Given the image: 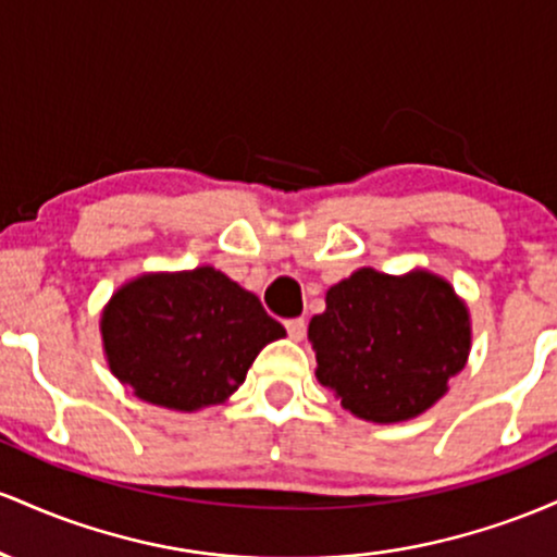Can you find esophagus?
<instances>
[{
    "label": "esophagus",
    "mask_w": 557,
    "mask_h": 557,
    "mask_svg": "<svg viewBox=\"0 0 557 557\" xmlns=\"http://www.w3.org/2000/svg\"><path fill=\"white\" fill-rule=\"evenodd\" d=\"M284 326H286V331H289V336L295 342L305 339V331H308V323H305V318H286Z\"/></svg>",
    "instance_id": "obj_1"
}]
</instances>
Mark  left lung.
<instances>
[{
	"label": "left lung",
	"mask_w": 557,
	"mask_h": 557,
	"mask_svg": "<svg viewBox=\"0 0 557 557\" xmlns=\"http://www.w3.org/2000/svg\"><path fill=\"white\" fill-rule=\"evenodd\" d=\"M308 339L315 376L362 421L399 423L447 392L471 352L466 302L429 271L360 268L326 292Z\"/></svg>",
	"instance_id": "left-lung-1"
}]
</instances>
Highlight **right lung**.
Segmentation results:
<instances>
[{
    "instance_id": "obj_1",
    "label": "right lung",
    "mask_w": 557,
    "mask_h": 557,
    "mask_svg": "<svg viewBox=\"0 0 557 557\" xmlns=\"http://www.w3.org/2000/svg\"><path fill=\"white\" fill-rule=\"evenodd\" d=\"M99 326L112 376L181 413L228 399L260 349L286 334L252 292L210 265L128 281Z\"/></svg>"
}]
</instances>
